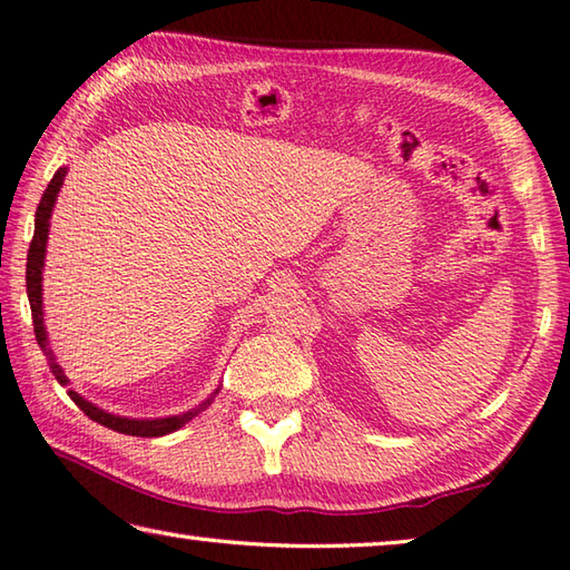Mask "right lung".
Returning <instances> with one entry per match:
<instances>
[{
  "label": "right lung",
  "mask_w": 570,
  "mask_h": 570,
  "mask_svg": "<svg viewBox=\"0 0 570 570\" xmlns=\"http://www.w3.org/2000/svg\"><path fill=\"white\" fill-rule=\"evenodd\" d=\"M63 176H67V168H59L53 178L49 180V186L45 190V196L39 200V208H37V218H35V238H31L29 245V255H27V295H29V305H31V322H35V335L41 352H45L47 364L53 377H57L59 384H67V374L59 367V362L53 360V354L47 345V330H45V313H41V267H45V253H47V238H49V218H51V208H53V200H57V193L63 184ZM218 394V390H216ZM213 394V396H216ZM71 402L79 406V410L94 419V422H99L104 426L114 429L118 434H128V436H164L176 432V429L186 426L193 416H198L200 412H206L213 396H208L206 402L198 404L196 410H190L186 414H178V416H166V419H126V416H114L109 412L99 410V406H94L91 402H86L83 396H79L73 390H69Z\"/></svg>",
  "instance_id": "right-lung-1"
}]
</instances>
